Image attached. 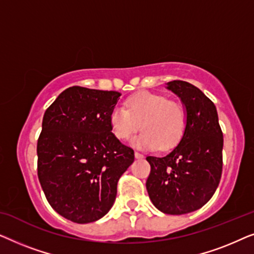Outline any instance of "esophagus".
<instances>
[{"label":"esophagus","mask_w":254,"mask_h":254,"mask_svg":"<svg viewBox=\"0 0 254 254\" xmlns=\"http://www.w3.org/2000/svg\"><path fill=\"white\" fill-rule=\"evenodd\" d=\"M134 155H135V158H143L144 157L143 155L140 154V152H137V151H135Z\"/></svg>","instance_id":"1"}]
</instances>
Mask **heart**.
<instances>
[{
	"instance_id": "b5f03b06",
	"label": "heart",
	"mask_w": 254,
	"mask_h": 254,
	"mask_svg": "<svg viewBox=\"0 0 254 254\" xmlns=\"http://www.w3.org/2000/svg\"><path fill=\"white\" fill-rule=\"evenodd\" d=\"M186 110L182 104L152 92H140L126 102V109L116 106L110 113V125L119 140L126 141L136 131L134 144L142 149L168 150L182 138L186 127Z\"/></svg>"
}]
</instances>
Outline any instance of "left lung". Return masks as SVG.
Here are the masks:
<instances>
[{"label":"left lung","mask_w":254,"mask_h":254,"mask_svg":"<svg viewBox=\"0 0 254 254\" xmlns=\"http://www.w3.org/2000/svg\"><path fill=\"white\" fill-rule=\"evenodd\" d=\"M168 89L186 107L185 131L168 155L148 156L151 170L145 186L158 210L183 215L203 207L220 184L223 133L216 107L200 89L184 81L169 82Z\"/></svg>","instance_id":"left-lung-1"}]
</instances>
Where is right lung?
<instances>
[{
	"label": "right lung",
	"instance_id": "1",
	"mask_svg": "<svg viewBox=\"0 0 254 254\" xmlns=\"http://www.w3.org/2000/svg\"><path fill=\"white\" fill-rule=\"evenodd\" d=\"M121 95L71 86L43 118L38 138V178L52 208L75 223L109 213L120 177L134 150L112 133L110 113Z\"/></svg>",
	"mask_w": 254,
	"mask_h": 254
}]
</instances>
